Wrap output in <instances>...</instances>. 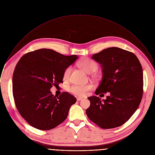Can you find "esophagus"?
<instances>
[{
	"label": "esophagus",
	"mask_w": 155,
	"mask_h": 155,
	"mask_svg": "<svg viewBox=\"0 0 155 155\" xmlns=\"http://www.w3.org/2000/svg\"><path fill=\"white\" fill-rule=\"evenodd\" d=\"M77 101H80L82 100V98H81V97H77Z\"/></svg>",
	"instance_id": "obj_1"
}]
</instances>
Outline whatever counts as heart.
Listing matches in <instances>:
<instances>
[{"mask_svg": "<svg viewBox=\"0 0 155 155\" xmlns=\"http://www.w3.org/2000/svg\"><path fill=\"white\" fill-rule=\"evenodd\" d=\"M80 67L86 72L88 74H91L94 72L97 69V64L93 60L89 58H84L81 59L78 64ZM71 71V68H68L66 69L64 72V78H68L70 75ZM91 84H86V85H79V84H74L71 86L69 88V91L78 96H84L86 93L92 89Z\"/></svg>", "mask_w": 155, "mask_h": 155, "instance_id": "1", "label": "heart"}]
</instances>
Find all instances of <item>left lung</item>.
Listing matches in <instances>:
<instances>
[{
    "instance_id": "left-lung-1",
    "label": "left lung",
    "mask_w": 155,
    "mask_h": 155,
    "mask_svg": "<svg viewBox=\"0 0 155 155\" xmlns=\"http://www.w3.org/2000/svg\"><path fill=\"white\" fill-rule=\"evenodd\" d=\"M91 58L102 69V80L95 94L109 92L110 95L102 101L96 96L88 97L90 106L86 110V115L102 129L120 126L134 114L142 98L140 62L134 53L117 47L103 50Z\"/></svg>"
}]
</instances>
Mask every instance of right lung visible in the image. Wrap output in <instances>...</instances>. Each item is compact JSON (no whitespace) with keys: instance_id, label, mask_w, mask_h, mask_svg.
I'll return each mask as SVG.
<instances>
[{"instance_id":"1","label":"right lung","mask_w":155,"mask_h":155,"mask_svg":"<svg viewBox=\"0 0 155 155\" xmlns=\"http://www.w3.org/2000/svg\"><path fill=\"white\" fill-rule=\"evenodd\" d=\"M77 58L46 48L21 58L13 75V94L19 113L31 126L50 130L67 118L76 98L68 92L54 96L50 89L62 83L65 70Z\"/></svg>"}]
</instances>
